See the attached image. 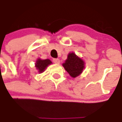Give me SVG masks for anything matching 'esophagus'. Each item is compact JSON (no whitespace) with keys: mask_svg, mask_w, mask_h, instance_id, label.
Here are the masks:
<instances>
[{"mask_svg":"<svg viewBox=\"0 0 122 122\" xmlns=\"http://www.w3.org/2000/svg\"><path fill=\"white\" fill-rule=\"evenodd\" d=\"M53 62L55 64H59L60 62V60L58 58H53Z\"/></svg>","mask_w":122,"mask_h":122,"instance_id":"esophagus-1","label":"esophagus"}]
</instances>
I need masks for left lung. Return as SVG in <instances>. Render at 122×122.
<instances>
[{
    "mask_svg": "<svg viewBox=\"0 0 122 122\" xmlns=\"http://www.w3.org/2000/svg\"><path fill=\"white\" fill-rule=\"evenodd\" d=\"M62 66L72 77L75 78L82 72L84 67V63L74 53H71L68 55L67 59Z\"/></svg>",
    "mask_w": 122,
    "mask_h": 122,
    "instance_id": "1",
    "label": "left lung"
}]
</instances>
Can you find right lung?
<instances>
[{"label":"right lung","mask_w":122,"mask_h":122,"mask_svg":"<svg viewBox=\"0 0 122 122\" xmlns=\"http://www.w3.org/2000/svg\"><path fill=\"white\" fill-rule=\"evenodd\" d=\"M51 64V61L49 59H47V60H42L41 59H38V60L36 62V67L39 71V72L40 73H42L44 71H45V69L49 64Z\"/></svg>","instance_id":"right-lung-1"}]
</instances>
